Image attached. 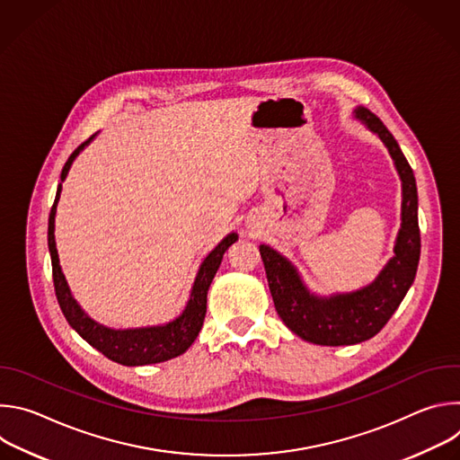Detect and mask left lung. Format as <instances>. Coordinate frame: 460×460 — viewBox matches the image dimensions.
<instances>
[{
    "mask_svg": "<svg viewBox=\"0 0 460 460\" xmlns=\"http://www.w3.org/2000/svg\"><path fill=\"white\" fill-rule=\"evenodd\" d=\"M353 116L380 138L402 183V222L393 247L395 254L371 284L351 293L323 296L309 291L298 270L284 254L271 245H260L279 316L296 337L318 346H353L375 337L404 300L420 258L419 196L413 171L397 140L371 111L358 105Z\"/></svg>",
    "mask_w": 460,
    "mask_h": 460,
    "instance_id": "8db88e82",
    "label": "left lung"
}]
</instances>
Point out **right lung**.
I'll list each match as a JSON object with an SVG mask.
<instances>
[{"mask_svg": "<svg viewBox=\"0 0 460 460\" xmlns=\"http://www.w3.org/2000/svg\"><path fill=\"white\" fill-rule=\"evenodd\" d=\"M96 135H93L87 142H84L71 156L65 162L61 169V181L67 178L69 169L76 156L94 140ZM61 181L56 190V200L49 215V252L52 261V280L56 289V298L61 307L63 316L67 318L73 330L89 342L94 349L103 353L112 362H118L121 366H147V364H158L171 360L174 357H180L185 353L190 344L199 337L206 311H208V291L209 286L222 264L224 252L229 245H233L238 240L236 233H229L206 258L196 273L194 284L190 288L189 300L183 307V311L172 318L171 322L158 323V325H146V327H127V330H114V327H107L94 318H91L84 307L78 304V300L73 296L71 288L65 280V275L59 266V256L56 249V238H54V222H56V208L59 202L61 194Z\"/></svg>", "mask_w": 460, "mask_h": 460, "instance_id": "1", "label": "right lung"}]
</instances>
